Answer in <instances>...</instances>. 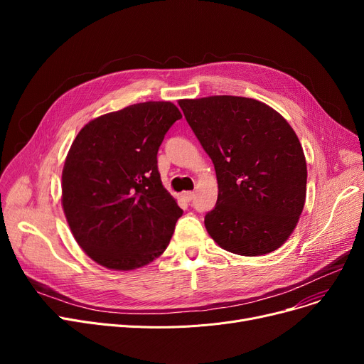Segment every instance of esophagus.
I'll return each mask as SVG.
<instances>
[{"instance_id":"34e87169","label":"esophagus","mask_w":364,"mask_h":364,"mask_svg":"<svg viewBox=\"0 0 364 364\" xmlns=\"http://www.w3.org/2000/svg\"><path fill=\"white\" fill-rule=\"evenodd\" d=\"M181 196H183V199H184L186 202H190V200H192V199L195 198V193H193V192H184Z\"/></svg>"}]
</instances>
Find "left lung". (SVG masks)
I'll return each mask as SVG.
<instances>
[{"mask_svg": "<svg viewBox=\"0 0 364 364\" xmlns=\"http://www.w3.org/2000/svg\"><path fill=\"white\" fill-rule=\"evenodd\" d=\"M178 105L215 168L218 198L205 217L208 235L243 257L279 250L307 196V162L292 127L269 105L237 95Z\"/></svg>", "mask_w": 364, "mask_h": 364, "instance_id": "1", "label": "left lung"}]
</instances>
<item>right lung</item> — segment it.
I'll use <instances>...</instances> for the list:
<instances>
[{
  "label": "right lung",
  "instance_id": "add662e5",
  "mask_svg": "<svg viewBox=\"0 0 364 364\" xmlns=\"http://www.w3.org/2000/svg\"><path fill=\"white\" fill-rule=\"evenodd\" d=\"M181 118L171 102L102 114L75 137L62 172V208L81 250L109 270L129 272L164 254L183 215L164 187L158 150Z\"/></svg>",
  "mask_w": 364,
  "mask_h": 364
}]
</instances>
